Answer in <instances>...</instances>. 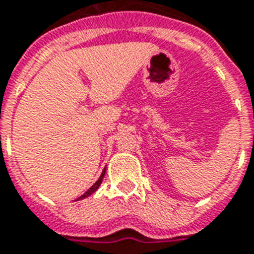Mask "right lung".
<instances>
[{
    "label": "right lung",
    "mask_w": 254,
    "mask_h": 254,
    "mask_svg": "<svg viewBox=\"0 0 254 254\" xmlns=\"http://www.w3.org/2000/svg\"><path fill=\"white\" fill-rule=\"evenodd\" d=\"M105 174H106V169H105V170H103V171H102V174H100L99 180H98V181L95 182L94 185H92V187L89 188L88 190L85 191V193H84L83 196H81V197H78V198H85V197L91 196V194H92V193H94V191L96 190V189H98V188L100 187V184H102V181H103V178H105Z\"/></svg>",
    "instance_id": "right-lung-1"
}]
</instances>
